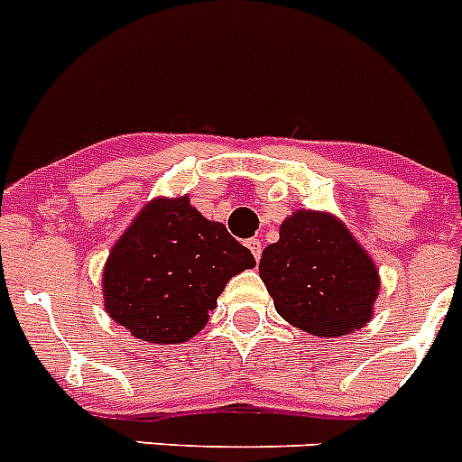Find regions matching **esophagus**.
I'll list each match as a JSON object with an SVG mask.
<instances>
[{"label":"esophagus","instance_id":"1","mask_svg":"<svg viewBox=\"0 0 462 462\" xmlns=\"http://www.w3.org/2000/svg\"><path fill=\"white\" fill-rule=\"evenodd\" d=\"M246 246H249L251 249V254H254V258L255 261H261V254H263V242L261 239H249V242H246Z\"/></svg>","mask_w":462,"mask_h":462}]
</instances>
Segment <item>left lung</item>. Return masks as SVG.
<instances>
[{
    "mask_svg": "<svg viewBox=\"0 0 462 462\" xmlns=\"http://www.w3.org/2000/svg\"><path fill=\"white\" fill-rule=\"evenodd\" d=\"M261 277L279 315L321 338L362 328L381 286L350 232L315 211H296L282 223L279 242L263 251Z\"/></svg>",
    "mask_w": 462,
    "mask_h": 462,
    "instance_id": "left-lung-1",
    "label": "left lung"
}]
</instances>
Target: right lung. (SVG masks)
I'll return each instance as SVG.
<instances>
[{"label":"right lung","instance_id":"add662e5","mask_svg":"<svg viewBox=\"0 0 462 462\" xmlns=\"http://www.w3.org/2000/svg\"><path fill=\"white\" fill-rule=\"evenodd\" d=\"M255 258L189 207L188 197L147 204L122 235L103 273L106 310L135 338L185 343L208 321L227 279Z\"/></svg>","mask_w":462,"mask_h":462}]
</instances>
